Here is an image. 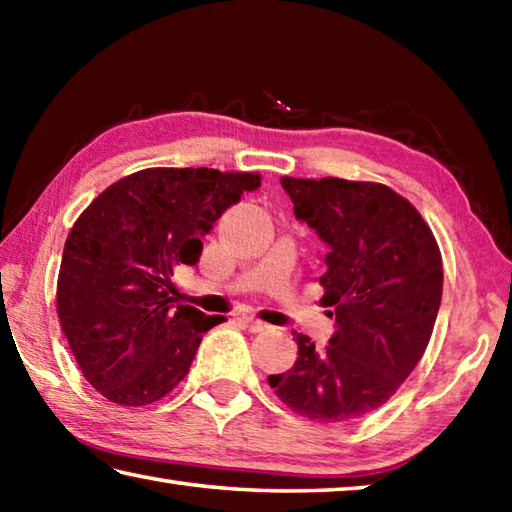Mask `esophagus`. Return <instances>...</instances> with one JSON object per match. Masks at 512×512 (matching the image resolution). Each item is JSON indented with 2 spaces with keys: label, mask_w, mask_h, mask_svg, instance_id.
<instances>
[{
  "label": "esophagus",
  "mask_w": 512,
  "mask_h": 512,
  "mask_svg": "<svg viewBox=\"0 0 512 512\" xmlns=\"http://www.w3.org/2000/svg\"><path fill=\"white\" fill-rule=\"evenodd\" d=\"M241 320H244L250 332H266V329H271V325L264 323V320L255 318V316H241Z\"/></svg>",
  "instance_id": "1"
}]
</instances>
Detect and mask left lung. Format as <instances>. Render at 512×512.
<instances>
[{
	"instance_id": "1",
	"label": "left lung",
	"mask_w": 512,
	"mask_h": 512,
	"mask_svg": "<svg viewBox=\"0 0 512 512\" xmlns=\"http://www.w3.org/2000/svg\"><path fill=\"white\" fill-rule=\"evenodd\" d=\"M296 219L325 241L323 307L334 336L323 350L296 334L298 359L268 375L302 418L345 422L379 409L422 359L443 298V259L420 212L379 183L282 180Z\"/></svg>"
}]
</instances>
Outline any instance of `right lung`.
<instances>
[{
	"label": "right lung",
	"mask_w": 512,
	"mask_h": 512,
	"mask_svg": "<svg viewBox=\"0 0 512 512\" xmlns=\"http://www.w3.org/2000/svg\"><path fill=\"white\" fill-rule=\"evenodd\" d=\"M259 173L142 169L88 205L65 241L56 305L83 377L121 406L162 400L185 379L203 334L223 323L173 305V273Z\"/></svg>",
	"instance_id": "add662e5"
}]
</instances>
